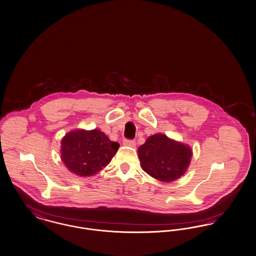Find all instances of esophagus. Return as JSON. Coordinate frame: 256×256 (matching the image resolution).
<instances>
[{
	"label": "esophagus",
	"mask_w": 256,
	"mask_h": 256,
	"mask_svg": "<svg viewBox=\"0 0 256 256\" xmlns=\"http://www.w3.org/2000/svg\"><path fill=\"white\" fill-rule=\"evenodd\" d=\"M123 144L126 146H131V148H134L136 146V142L134 140H123Z\"/></svg>",
	"instance_id": "esophagus-1"
}]
</instances>
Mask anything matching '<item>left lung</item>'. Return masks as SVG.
<instances>
[{
	"label": "left lung",
	"instance_id": "obj_1",
	"mask_svg": "<svg viewBox=\"0 0 256 256\" xmlns=\"http://www.w3.org/2000/svg\"><path fill=\"white\" fill-rule=\"evenodd\" d=\"M138 153L142 170L162 182L174 181L184 174L192 155L188 146L162 134L149 136Z\"/></svg>",
	"mask_w": 256,
	"mask_h": 256
}]
</instances>
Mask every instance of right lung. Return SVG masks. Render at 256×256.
Wrapping results in <instances>:
<instances>
[{"label": "right lung", "instance_id": "obj_1", "mask_svg": "<svg viewBox=\"0 0 256 256\" xmlns=\"http://www.w3.org/2000/svg\"><path fill=\"white\" fill-rule=\"evenodd\" d=\"M118 148L99 130H76L62 140V160L71 172L92 176L108 166Z\"/></svg>", "mask_w": 256, "mask_h": 256}]
</instances>
